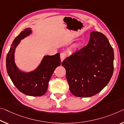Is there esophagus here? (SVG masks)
<instances>
[{
    "label": "esophagus",
    "mask_w": 124,
    "mask_h": 124,
    "mask_svg": "<svg viewBox=\"0 0 124 124\" xmlns=\"http://www.w3.org/2000/svg\"><path fill=\"white\" fill-rule=\"evenodd\" d=\"M66 54L65 53L62 52V53H61V54H60L61 61V62H62L64 60V58H65V57H66Z\"/></svg>",
    "instance_id": "34e87169"
}]
</instances>
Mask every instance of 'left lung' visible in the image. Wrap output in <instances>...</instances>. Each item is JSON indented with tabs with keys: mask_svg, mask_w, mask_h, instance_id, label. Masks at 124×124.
<instances>
[{
	"mask_svg": "<svg viewBox=\"0 0 124 124\" xmlns=\"http://www.w3.org/2000/svg\"><path fill=\"white\" fill-rule=\"evenodd\" d=\"M88 45L62 62L70 90L78 97H90L109 83L114 70V50L107 37L92 31Z\"/></svg>",
	"mask_w": 124,
	"mask_h": 124,
	"instance_id": "8db88e82",
	"label": "left lung"
}]
</instances>
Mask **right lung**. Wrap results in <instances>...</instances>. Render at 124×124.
<instances>
[{
	"mask_svg": "<svg viewBox=\"0 0 124 124\" xmlns=\"http://www.w3.org/2000/svg\"><path fill=\"white\" fill-rule=\"evenodd\" d=\"M31 32L30 28L25 29L14 39L7 56L6 67L11 81L19 91L27 95L40 97L46 93L53 73L60 66V54L57 53L53 56H45L39 66L31 72L20 70L15 63V48L21 40Z\"/></svg>",
	"mask_w": 124,
	"mask_h": 124,
	"instance_id": "right-lung-1",
	"label": "right lung"
}]
</instances>
